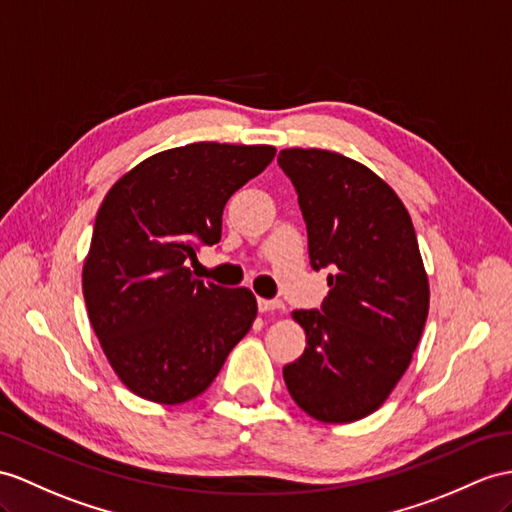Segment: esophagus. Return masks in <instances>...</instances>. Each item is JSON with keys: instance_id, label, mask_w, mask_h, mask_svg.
<instances>
[{"instance_id": "obj_1", "label": "esophagus", "mask_w": 512, "mask_h": 512, "mask_svg": "<svg viewBox=\"0 0 512 512\" xmlns=\"http://www.w3.org/2000/svg\"><path fill=\"white\" fill-rule=\"evenodd\" d=\"M284 304L280 299H258V310L260 313H271V310H282Z\"/></svg>"}]
</instances>
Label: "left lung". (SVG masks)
Instances as JSON below:
<instances>
[{"mask_svg": "<svg viewBox=\"0 0 512 512\" xmlns=\"http://www.w3.org/2000/svg\"><path fill=\"white\" fill-rule=\"evenodd\" d=\"M315 269L332 267L319 310H293L306 350L282 376L323 423L378 410L402 380L430 310V282L402 199L369 167L328 149H282Z\"/></svg>", "mask_w": 512, "mask_h": 512, "instance_id": "1", "label": "left lung"}]
</instances>
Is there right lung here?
<instances>
[{"label":"right lung","instance_id":"right-lung-1","mask_svg":"<svg viewBox=\"0 0 512 512\" xmlns=\"http://www.w3.org/2000/svg\"><path fill=\"white\" fill-rule=\"evenodd\" d=\"M273 145L191 143L145 158L110 186L82 267L89 321L112 371L147 402L202 395L258 313L245 286L191 276L199 243L221 239L228 199Z\"/></svg>","mask_w":512,"mask_h":512}]
</instances>
